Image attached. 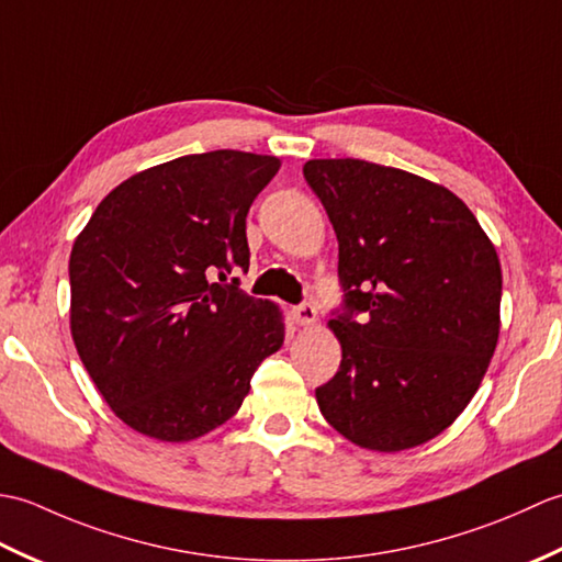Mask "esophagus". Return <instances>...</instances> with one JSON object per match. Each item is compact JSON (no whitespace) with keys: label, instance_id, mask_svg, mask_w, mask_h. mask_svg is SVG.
Listing matches in <instances>:
<instances>
[{"label":"esophagus","instance_id":"34e87169","mask_svg":"<svg viewBox=\"0 0 562 562\" xmlns=\"http://www.w3.org/2000/svg\"><path fill=\"white\" fill-rule=\"evenodd\" d=\"M294 321L300 326H314L316 321H318V312H316V306L314 304H302V306H296L294 308Z\"/></svg>","mask_w":562,"mask_h":562}]
</instances>
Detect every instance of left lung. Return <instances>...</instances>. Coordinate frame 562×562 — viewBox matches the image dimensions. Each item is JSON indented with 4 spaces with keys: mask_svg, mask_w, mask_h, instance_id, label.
<instances>
[{
    "mask_svg": "<svg viewBox=\"0 0 562 562\" xmlns=\"http://www.w3.org/2000/svg\"><path fill=\"white\" fill-rule=\"evenodd\" d=\"M304 178L336 229L345 292L328 321L342 360L318 408L362 449L425 445L471 403L497 348V250L427 178L362 159H312Z\"/></svg>",
    "mask_w": 562,
    "mask_h": 562,
    "instance_id": "obj_1",
    "label": "left lung"
}]
</instances>
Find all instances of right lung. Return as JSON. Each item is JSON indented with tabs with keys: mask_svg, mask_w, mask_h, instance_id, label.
Here are the masks:
<instances>
[{
	"mask_svg": "<svg viewBox=\"0 0 562 562\" xmlns=\"http://www.w3.org/2000/svg\"><path fill=\"white\" fill-rule=\"evenodd\" d=\"M278 171V157L236 149L151 166L113 188L71 246V340L135 432H212L282 348L280 306L226 282L248 270L246 214Z\"/></svg>",
	"mask_w": 562,
	"mask_h": 562,
	"instance_id": "1",
	"label": "right lung"
}]
</instances>
